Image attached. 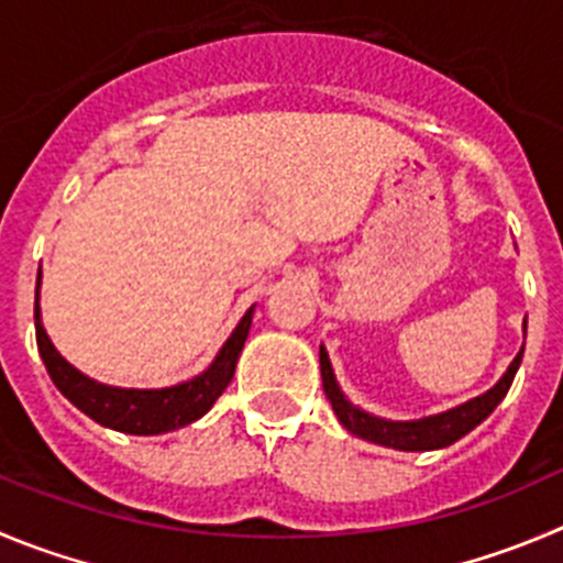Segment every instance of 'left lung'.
<instances>
[{"label":"left lung","instance_id":"obj_1","mask_svg":"<svg viewBox=\"0 0 563 563\" xmlns=\"http://www.w3.org/2000/svg\"><path fill=\"white\" fill-rule=\"evenodd\" d=\"M522 333H528V317L522 319ZM522 353L525 344L517 353V358H514L511 364H508V369L503 372L500 380L488 388V391H483L481 397H472V400L461 402V406L448 408V411L441 413H430V417L422 419H386L375 417V413L355 406V402L341 391L324 344H319V369H322V386L324 394H328L330 406H333L335 417H339V422L344 424L350 433L358 435V439L364 441H372V444H380V448L402 450V453H428V450L450 448V444H455L459 439H464L470 430H475L488 413L500 406L503 397H506L508 388H511L519 364H522Z\"/></svg>","mask_w":563,"mask_h":563}]
</instances>
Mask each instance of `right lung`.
<instances>
[{
    "instance_id": "add662e5",
    "label": "right lung",
    "mask_w": 563,
    "mask_h": 563,
    "mask_svg": "<svg viewBox=\"0 0 563 563\" xmlns=\"http://www.w3.org/2000/svg\"><path fill=\"white\" fill-rule=\"evenodd\" d=\"M252 313H255V306H250V311L228 335L217 358L210 361L199 375L163 388H124L93 380L57 353V346L52 344L44 322H41V275L38 286H35V339H38V353L57 391L102 428L130 435L172 433V430L202 419L233 380L235 364H239V355L250 335Z\"/></svg>"
}]
</instances>
